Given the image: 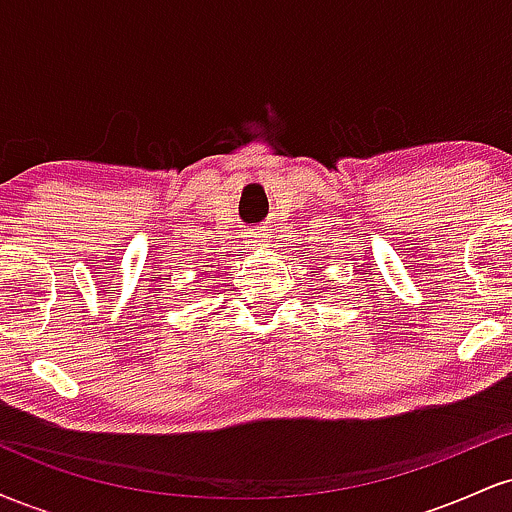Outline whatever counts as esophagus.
Returning <instances> with one entry per match:
<instances>
[{
  "label": "esophagus",
  "instance_id": "obj_1",
  "mask_svg": "<svg viewBox=\"0 0 512 512\" xmlns=\"http://www.w3.org/2000/svg\"><path fill=\"white\" fill-rule=\"evenodd\" d=\"M269 233L267 231H255V233H250V243H255L257 248H264V245L269 243Z\"/></svg>",
  "mask_w": 512,
  "mask_h": 512
}]
</instances>
